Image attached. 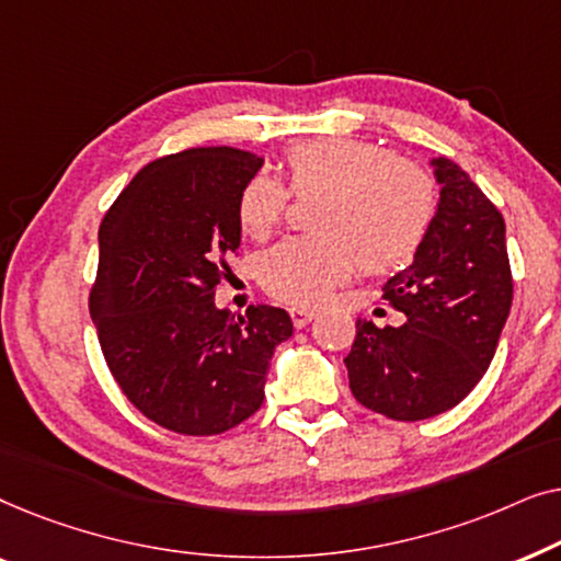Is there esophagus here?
<instances>
[{
	"label": "esophagus",
	"instance_id": "obj_1",
	"mask_svg": "<svg viewBox=\"0 0 561 561\" xmlns=\"http://www.w3.org/2000/svg\"><path fill=\"white\" fill-rule=\"evenodd\" d=\"M290 317H294V324L301 329V327L309 324L313 317H317V311L306 309V306H294V309H290Z\"/></svg>",
	"mask_w": 561,
	"mask_h": 561
}]
</instances>
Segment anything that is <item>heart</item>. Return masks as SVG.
Returning a JSON list of instances; mask_svg holds the SVG:
<instances>
[{
	"label": "heart",
	"instance_id": "obj_1",
	"mask_svg": "<svg viewBox=\"0 0 561 561\" xmlns=\"http://www.w3.org/2000/svg\"><path fill=\"white\" fill-rule=\"evenodd\" d=\"M280 168L290 196H319L313 234L288 237L257 263L260 283L280 301L321 304L357 265L370 275L401 271L426 242L439 191L416 160L359 137H311L288 145ZM286 209L285 188L263 173L237 196L240 229L257 242L280 227Z\"/></svg>",
	"mask_w": 561,
	"mask_h": 561
}]
</instances>
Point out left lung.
Listing matches in <instances>:
<instances>
[{
    "instance_id": "8db88e82",
    "label": "left lung",
    "mask_w": 561,
    "mask_h": 561,
    "mask_svg": "<svg viewBox=\"0 0 561 561\" xmlns=\"http://www.w3.org/2000/svg\"><path fill=\"white\" fill-rule=\"evenodd\" d=\"M439 209L405 271L386 283L401 327L357 319L344 357L350 390L365 409L421 421L455 409L495 355L513 301L505 221L470 175L436 158Z\"/></svg>"
}]
</instances>
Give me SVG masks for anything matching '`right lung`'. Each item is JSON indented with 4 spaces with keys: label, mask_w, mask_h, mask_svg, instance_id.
Returning <instances> with one entry per match:
<instances>
[{
    "label": "right lung",
    "mask_w": 561,
    "mask_h": 561,
    "mask_svg": "<svg viewBox=\"0 0 561 561\" xmlns=\"http://www.w3.org/2000/svg\"><path fill=\"white\" fill-rule=\"evenodd\" d=\"M263 158L188 148L152 160L99 227L89 294L110 373L142 416L183 436L221 434L265 398L273 350L294 334L286 309H217L240 248L237 196Z\"/></svg>",
    "instance_id": "obj_1"
}]
</instances>
